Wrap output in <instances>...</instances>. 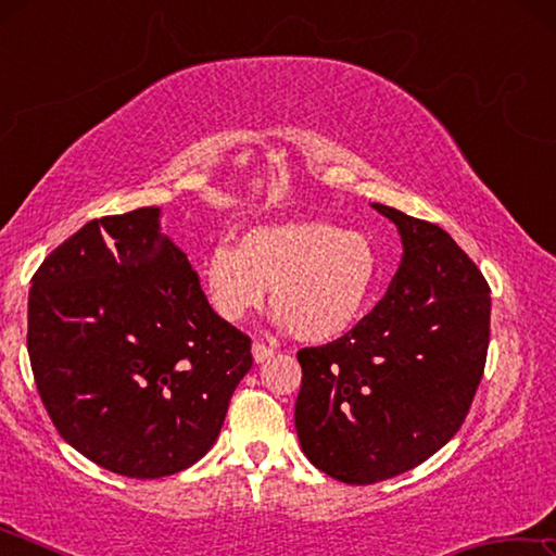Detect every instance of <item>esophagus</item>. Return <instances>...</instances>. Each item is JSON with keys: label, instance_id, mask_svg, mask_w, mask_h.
Returning a JSON list of instances; mask_svg holds the SVG:
<instances>
[{"label": "esophagus", "instance_id": "34e87169", "mask_svg": "<svg viewBox=\"0 0 556 556\" xmlns=\"http://www.w3.org/2000/svg\"><path fill=\"white\" fill-rule=\"evenodd\" d=\"M275 353H277L275 348H269L265 343H252V357H255V363H265Z\"/></svg>", "mask_w": 556, "mask_h": 556}]
</instances>
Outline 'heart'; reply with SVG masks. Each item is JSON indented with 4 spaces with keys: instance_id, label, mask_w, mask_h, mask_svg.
Listing matches in <instances>:
<instances>
[{
    "instance_id": "b5f03b06",
    "label": "heart",
    "mask_w": 556,
    "mask_h": 556,
    "mask_svg": "<svg viewBox=\"0 0 556 556\" xmlns=\"http://www.w3.org/2000/svg\"><path fill=\"white\" fill-rule=\"evenodd\" d=\"M215 314L242 321L265 304L299 341L326 343L361 321L380 287L382 265L370 235L328 220H287L250 228L240 248L220 242L201 265Z\"/></svg>"
}]
</instances>
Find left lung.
<instances>
[{
	"instance_id": "left-lung-1",
	"label": "left lung",
	"mask_w": 556,
	"mask_h": 556,
	"mask_svg": "<svg viewBox=\"0 0 556 556\" xmlns=\"http://www.w3.org/2000/svg\"><path fill=\"white\" fill-rule=\"evenodd\" d=\"M402 262L345 336L301 348L296 434L336 481L370 485L419 466L464 425L491 336V287L439 225L390 205Z\"/></svg>"
}]
</instances>
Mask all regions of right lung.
<instances>
[{
  "instance_id": "add662e5",
  "label": "right lung",
  "mask_w": 556,
  "mask_h": 556,
  "mask_svg": "<svg viewBox=\"0 0 556 556\" xmlns=\"http://www.w3.org/2000/svg\"><path fill=\"white\" fill-rule=\"evenodd\" d=\"M159 208L90 220L29 291L31 370L53 427L98 466L162 478L208 454L250 338L213 312Z\"/></svg>"
}]
</instances>
